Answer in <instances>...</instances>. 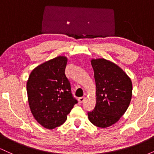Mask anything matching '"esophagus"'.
Here are the masks:
<instances>
[{"mask_svg": "<svg viewBox=\"0 0 154 154\" xmlns=\"http://www.w3.org/2000/svg\"><path fill=\"white\" fill-rule=\"evenodd\" d=\"M85 100V97H80V98H78L79 103H83V102H84Z\"/></svg>", "mask_w": 154, "mask_h": 154, "instance_id": "34e87169", "label": "esophagus"}]
</instances>
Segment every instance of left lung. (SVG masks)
<instances>
[{
    "label": "left lung",
    "instance_id": "obj_1",
    "mask_svg": "<svg viewBox=\"0 0 154 154\" xmlns=\"http://www.w3.org/2000/svg\"><path fill=\"white\" fill-rule=\"evenodd\" d=\"M96 86V103L88 113L95 126L106 128L117 122L130 105L132 84L128 75L116 63L105 59L91 60Z\"/></svg>",
    "mask_w": 154,
    "mask_h": 154
}]
</instances>
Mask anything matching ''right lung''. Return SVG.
Listing matches in <instances>:
<instances>
[{
    "instance_id": "1",
    "label": "right lung",
    "mask_w": 154,
    "mask_h": 154,
    "mask_svg": "<svg viewBox=\"0 0 154 154\" xmlns=\"http://www.w3.org/2000/svg\"><path fill=\"white\" fill-rule=\"evenodd\" d=\"M66 56H59L39 65L26 82L28 102L37 122L52 130L62 125L77 100L65 75Z\"/></svg>"
}]
</instances>
